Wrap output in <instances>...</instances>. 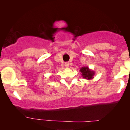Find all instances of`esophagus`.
<instances>
[{
  "label": "esophagus",
  "instance_id": "1",
  "mask_svg": "<svg viewBox=\"0 0 130 130\" xmlns=\"http://www.w3.org/2000/svg\"><path fill=\"white\" fill-rule=\"evenodd\" d=\"M65 66L66 68H69V62H66V63H65Z\"/></svg>",
  "mask_w": 130,
  "mask_h": 130
}]
</instances>
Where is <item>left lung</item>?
<instances>
[{"instance_id":"obj_1","label":"left lung","mask_w":130,"mask_h":130,"mask_svg":"<svg viewBox=\"0 0 130 130\" xmlns=\"http://www.w3.org/2000/svg\"><path fill=\"white\" fill-rule=\"evenodd\" d=\"M80 72H81L82 76L83 79L87 80H92L94 78L95 72L94 71L90 70L88 67H82L80 69Z\"/></svg>"}]
</instances>
